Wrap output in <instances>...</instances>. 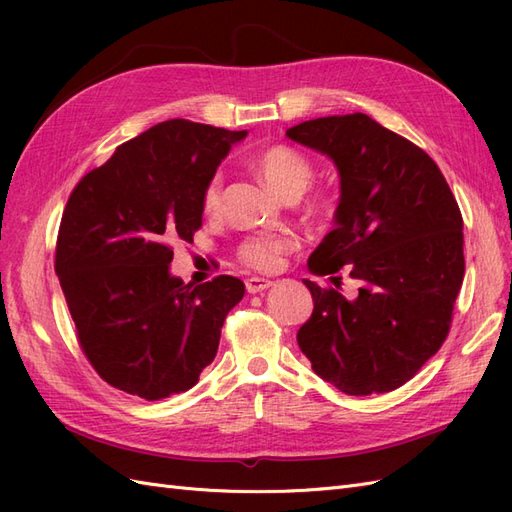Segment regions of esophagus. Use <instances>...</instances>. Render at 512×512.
Masks as SVG:
<instances>
[{
  "label": "esophagus",
  "mask_w": 512,
  "mask_h": 512,
  "mask_svg": "<svg viewBox=\"0 0 512 512\" xmlns=\"http://www.w3.org/2000/svg\"><path fill=\"white\" fill-rule=\"evenodd\" d=\"M273 282L271 280H265V277H250V280H245V288L250 294H256V292H262L267 290Z\"/></svg>",
  "instance_id": "obj_1"
}]
</instances>
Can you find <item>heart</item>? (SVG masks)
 <instances>
[{
	"label": "heart",
	"mask_w": 512,
	"mask_h": 512,
	"mask_svg": "<svg viewBox=\"0 0 512 512\" xmlns=\"http://www.w3.org/2000/svg\"><path fill=\"white\" fill-rule=\"evenodd\" d=\"M256 168L269 188L282 198L301 196L314 177L312 162H309L301 151L288 145H271L267 149H262L256 156ZM220 190L222 175H213L205 183L203 198H200V203H203V209L207 213L218 207ZM294 245H297V241L290 235H256L241 245L239 256L250 267L273 269L277 262H280L282 254L292 250Z\"/></svg>",
	"instance_id": "heart-1"
}]
</instances>
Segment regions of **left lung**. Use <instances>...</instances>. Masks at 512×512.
Instances as JSON below:
<instances>
[{"instance_id":"left-lung-1","label":"left lung","mask_w":512,"mask_h":512,"mask_svg":"<svg viewBox=\"0 0 512 512\" xmlns=\"http://www.w3.org/2000/svg\"><path fill=\"white\" fill-rule=\"evenodd\" d=\"M286 136L327 156L339 175L335 228L307 269L331 275L348 265L361 282L346 299L303 280L314 312L299 348L346 395L399 389L451 327L466 271L457 200L423 149L363 113L309 119Z\"/></svg>"}]
</instances>
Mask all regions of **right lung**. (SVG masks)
<instances>
[{"label":"right lung","mask_w":512,"mask_h":512,"mask_svg":"<svg viewBox=\"0 0 512 512\" xmlns=\"http://www.w3.org/2000/svg\"><path fill=\"white\" fill-rule=\"evenodd\" d=\"M245 130L168 119L87 173L61 215L55 271L89 363L119 391L158 401L192 389L245 284H183L175 239L203 226V190Z\"/></svg>","instance_id":"1"}]
</instances>
